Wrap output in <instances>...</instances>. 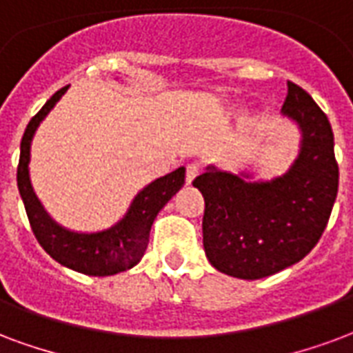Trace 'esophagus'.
<instances>
[{
	"instance_id": "1",
	"label": "esophagus",
	"mask_w": 353,
	"mask_h": 353,
	"mask_svg": "<svg viewBox=\"0 0 353 353\" xmlns=\"http://www.w3.org/2000/svg\"><path fill=\"white\" fill-rule=\"evenodd\" d=\"M198 174H200V166H198V164H189V166H187V183H192V181H194V177L198 176Z\"/></svg>"
}]
</instances>
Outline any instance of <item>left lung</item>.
Returning a JSON list of instances; mask_svg holds the SVG:
<instances>
[{
    "label": "left lung",
    "mask_w": 353,
    "mask_h": 353,
    "mask_svg": "<svg viewBox=\"0 0 353 353\" xmlns=\"http://www.w3.org/2000/svg\"><path fill=\"white\" fill-rule=\"evenodd\" d=\"M301 132L296 161L283 176L254 179L210 164L192 185L202 192L203 250L211 265L254 281L275 275L309 254L327 226L339 190L330 119L288 82L283 112Z\"/></svg>",
    "instance_id": "8db88e82"
}]
</instances>
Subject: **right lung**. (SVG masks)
Listing matches in <instances>:
<instances>
[{"label": "right lung", "mask_w": 353, "mask_h": 353, "mask_svg": "<svg viewBox=\"0 0 353 353\" xmlns=\"http://www.w3.org/2000/svg\"><path fill=\"white\" fill-rule=\"evenodd\" d=\"M67 88H61L46 101L37 116L31 117L20 143V161H18L17 181L23 208L30 219L31 230L48 254L56 262L72 271L91 276H108L134 268L142 260L150 243V232L153 221L168 203V200L185 183V166H179L166 176L159 177L145 185L137 196L132 198L129 210L110 228L101 232H74L57 224L35 194L30 179L31 142L39 125L56 103L65 95Z\"/></svg>", "instance_id": "right-lung-1"}]
</instances>
